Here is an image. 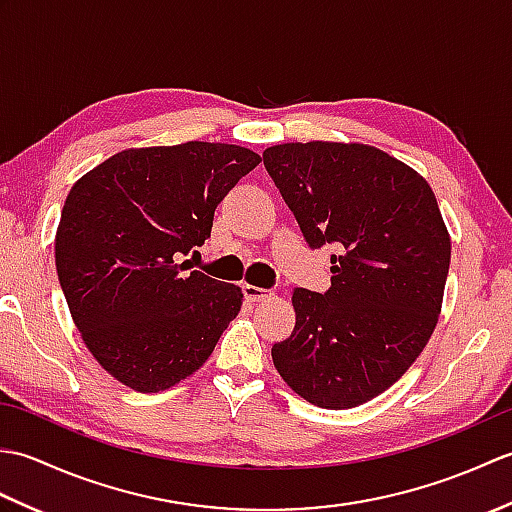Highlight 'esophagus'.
<instances>
[{"label": "esophagus", "instance_id": "34e87169", "mask_svg": "<svg viewBox=\"0 0 512 512\" xmlns=\"http://www.w3.org/2000/svg\"><path fill=\"white\" fill-rule=\"evenodd\" d=\"M244 290V297L248 301H264L270 297V290H264V288H257V286H250V284H244L242 286Z\"/></svg>", "mask_w": 512, "mask_h": 512}]
</instances>
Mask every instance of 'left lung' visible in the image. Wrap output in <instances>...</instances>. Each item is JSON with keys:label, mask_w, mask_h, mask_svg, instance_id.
<instances>
[{"label": "left lung", "mask_w": 512, "mask_h": 512, "mask_svg": "<svg viewBox=\"0 0 512 512\" xmlns=\"http://www.w3.org/2000/svg\"><path fill=\"white\" fill-rule=\"evenodd\" d=\"M264 165L310 248H339L328 292H292L295 330L273 345V363L312 405H363L436 330L451 262L436 195L418 171L361 143L275 145Z\"/></svg>", "instance_id": "left-lung-1"}]
</instances>
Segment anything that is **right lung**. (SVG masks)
I'll use <instances>...</instances> for the list:
<instances>
[{
    "instance_id": "add662e5",
    "label": "right lung",
    "mask_w": 512,
    "mask_h": 512,
    "mask_svg": "<svg viewBox=\"0 0 512 512\" xmlns=\"http://www.w3.org/2000/svg\"><path fill=\"white\" fill-rule=\"evenodd\" d=\"M255 151L224 143L118 151L74 182L54 262L85 347L118 383L156 394L191 376L242 308V288L180 264L211 237Z\"/></svg>"
}]
</instances>
